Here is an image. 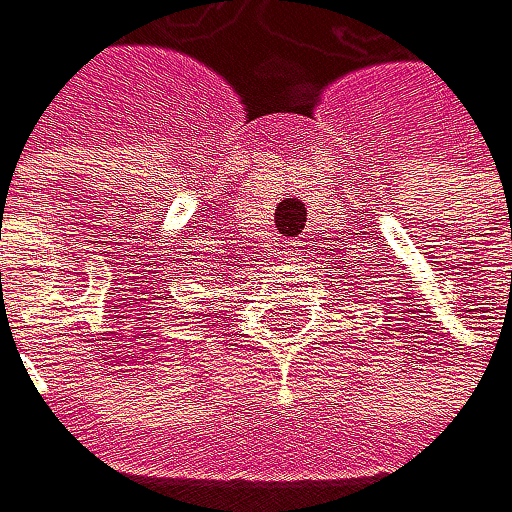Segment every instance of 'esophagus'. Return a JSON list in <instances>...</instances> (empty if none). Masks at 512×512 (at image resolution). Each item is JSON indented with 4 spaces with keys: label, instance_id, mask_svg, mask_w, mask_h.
I'll return each instance as SVG.
<instances>
[{
    "label": "esophagus",
    "instance_id": "1",
    "mask_svg": "<svg viewBox=\"0 0 512 512\" xmlns=\"http://www.w3.org/2000/svg\"><path fill=\"white\" fill-rule=\"evenodd\" d=\"M302 248H305L302 242L289 239V242H283V245H280V258H283V261H295V258H299V254H302Z\"/></svg>",
    "mask_w": 512,
    "mask_h": 512
}]
</instances>
